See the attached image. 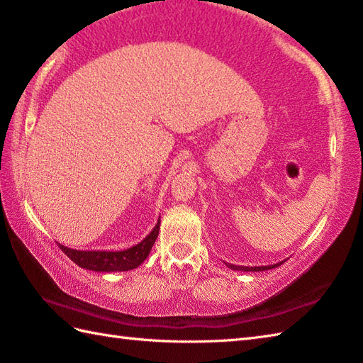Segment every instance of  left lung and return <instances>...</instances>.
Here are the masks:
<instances>
[{
	"mask_svg": "<svg viewBox=\"0 0 363 363\" xmlns=\"http://www.w3.org/2000/svg\"><path fill=\"white\" fill-rule=\"evenodd\" d=\"M285 262V260H284ZM226 264V262H225ZM282 265V262H277V264H273V265H265V267H240V265H233V264H226L228 268L230 269H237V272H265V269H272V268H276Z\"/></svg>",
	"mask_w": 363,
	"mask_h": 363,
	"instance_id": "obj_1",
	"label": "left lung"
}]
</instances>
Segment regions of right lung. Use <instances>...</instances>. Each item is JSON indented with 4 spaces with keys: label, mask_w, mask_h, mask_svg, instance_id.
I'll use <instances>...</instances> for the list:
<instances>
[{
    "label": "right lung",
    "mask_w": 363,
    "mask_h": 363,
    "mask_svg": "<svg viewBox=\"0 0 363 363\" xmlns=\"http://www.w3.org/2000/svg\"><path fill=\"white\" fill-rule=\"evenodd\" d=\"M160 218L157 225L154 226L151 233L146 235L140 243L130 246L123 251H79L67 248L64 245H59L68 257H70L76 265L81 268L91 269V272L99 273H113V272H129V269L137 268L143 264L145 259L152 248L154 242L159 235Z\"/></svg>",
    "instance_id": "right-lung-1"
}]
</instances>
